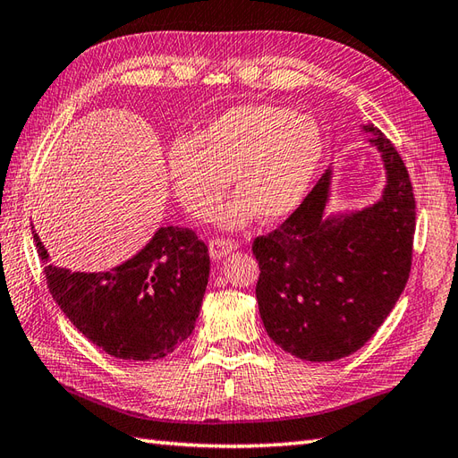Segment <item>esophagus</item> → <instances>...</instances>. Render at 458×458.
I'll return each instance as SVG.
<instances>
[{"mask_svg":"<svg viewBox=\"0 0 458 458\" xmlns=\"http://www.w3.org/2000/svg\"><path fill=\"white\" fill-rule=\"evenodd\" d=\"M240 246L236 242H232V240H220V238H216V240H210V243H208V251H210V258L215 259V261H220L222 258H225V255H228V253H232V251H236Z\"/></svg>","mask_w":458,"mask_h":458,"instance_id":"esophagus-1","label":"esophagus"}]
</instances>
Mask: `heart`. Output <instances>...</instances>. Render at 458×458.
Returning a JSON list of instances; mask_svg holds the SVG:
<instances>
[{
  "label": "heart",
  "instance_id": "heart-1",
  "mask_svg": "<svg viewBox=\"0 0 458 458\" xmlns=\"http://www.w3.org/2000/svg\"><path fill=\"white\" fill-rule=\"evenodd\" d=\"M322 132L312 116L271 103L236 105L193 138L167 146L169 187L195 218L215 212L228 187L238 193L218 210L222 228L238 230L261 215L279 222L301 207L322 162Z\"/></svg>",
  "mask_w": 458,
  "mask_h": 458
}]
</instances>
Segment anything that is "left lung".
<instances>
[{
  "label": "left lung",
  "instance_id": "1",
  "mask_svg": "<svg viewBox=\"0 0 458 458\" xmlns=\"http://www.w3.org/2000/svg\"><path fill=\"white\" fill-rule=\"evenodd\" d=\"M380 156L385 187L373 205L329 212L334 167L302 205L253 240L259 314L286 353L312 363L344 359L386 320L410 277L416 199L396 148L375 124H360Z\"/></svg>",
  "mask_w": 458,
  "mask_h": 458
}]
</instances>
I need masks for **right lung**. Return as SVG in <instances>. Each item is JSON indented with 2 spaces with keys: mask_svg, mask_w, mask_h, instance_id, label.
I'll use <instances>...</instances> for the list:
<instances>
[{
  "mask_svg": "<svg viewBox=\"0 0 458 458\" xmlns=\"http://www.w3.org/2000/svg\"><path fill=\"white\" fill-rule=\"evenodd\" d=\"M33 238L50 294L68 320L105 353L124 360H156L193 334L208 283L205 242L189 228L159 226L152 240L109 271L85 273L48 265L35 226Z\"/></svg>",
  "mask_w": 458,
  "mask_h": 458,
  "instance_id": "obj_1",
  "label": "right lung"
}]
</instances>
